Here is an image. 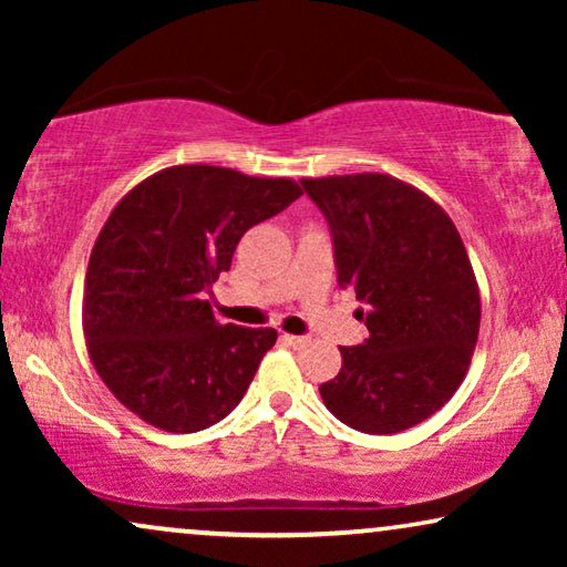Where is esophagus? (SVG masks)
Masks as SVG:
<instances>
[{
    "mask_svg": "<svg viewBox=\"0 0 567 567\" xmlns=\"http://www.w3.org/2000/svg\"><path fill=\"white\" fill-rule=\"evenodd\" d=\"M281 340H284L286 346H291V348H305L309 343V338H305V336H289V332H284Z\"/></svg>",
    "mask_w": 567,
    "mask_h": 567,
    "instance_id": "obj_1",
    "label": "esophagus"
}]
</instances>
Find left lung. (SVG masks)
Returning a JSON list of instances; mask_svg holds the SVG:
<instances>
[{"mask_svg":"<svg viewBox=\"0 0 567 567\" xmlns=\"http://www.w3.org/2000/svg\"><path fill=\"white\" fill-rule=\"evenodd\" d=\"M336 245L340 289L367 305L369 338L340 346L320 384L338 421L363 433L423 423L460 390L480 332V289L454 221L415 185L384 173L301 181Z\"/></svg>","mask_w":567,"mask_h":567,"instance_id":"8db88e82","label":"left lung"}]
</instances>
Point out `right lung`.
I'll return each mask as SVG.
<instances>
[{
    "label": "right lung",
    "instance_id": "1",
    "mask_svg": "<svg viewBox=\"0 0 567 567\" xmlns=\"http://www.w3.org/2000/svg\"><path fill=\"white\" fill-rule=\"evenodd\" d=\"M299 196L289 177L175 165L118 200L90 255L82 330L123 408L169 433L204 431L237 408L278 332L221 324L206 289L245 231Z\"/></svg>",
    "mask_w": 567,
    "mask_h": 567
}]
</instances>
